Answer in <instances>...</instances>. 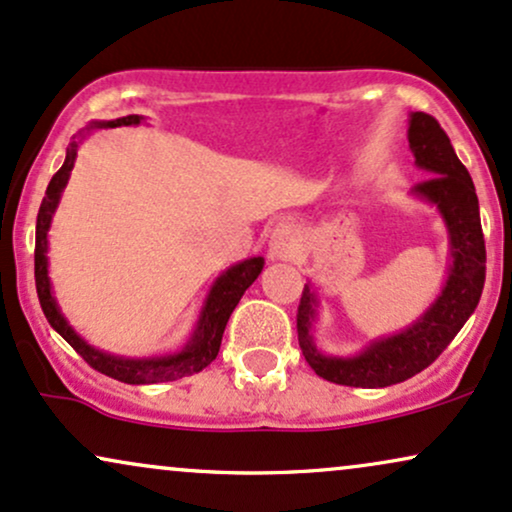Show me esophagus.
Listing matches in <instances>:
<instances>
[{"mask_svg": "<svg viewBox=\"0 0 512 512\" xmlns=\"http://www.w3.org/2000/svg\"><path fill=\"white\" fill-rule=\"evenodd\" d=\"M298 252V233L291 224H279L272 231V240H269V260L272 262H286L293 260Z\"/></svg>", "mask_w": 512, "mask_h": 512, "instance_id": "obj_1", "label": "esophagus"}]
</instances>
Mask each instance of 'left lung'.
Wrapping results in <instances>:
<instances>
[{"mask_svg": "<svg viewBox=\"0 0 512 512\" xmlns=\"http://www.w3.org/2000/svg\"><path fill=\"white\" fill-rule=\"evenodd\" d=\"M408 143L415 166L429 176L410 195L432 205L448 233L446 279L439 295L415 322L396 334L372 338L350 355L326 353L315 343L322 298L315 283L307 281L298 307V341L310 367L334 384L384 389L415 377L446 350L482 298L486 248L472 178L434 116L410 112Z\"/></svg>", "mask_w": 512, "mask_h": 512, "instance_id": "left-lung-1", "label": "left lung"}]
</instances>
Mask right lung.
I'll use <instances>...</instances> for the list:
<instances>
[{
	"label": "right lung",
	"instance_id": "1",
	"mask_svg": "<svg viewBox=\"0 0 512 512\" xmlns=\"http://www.w3.org/2000/svg\"><path fill=\"white\" fill-rule=\"evenodd\" d=\"M140 123H145V116L128 114L112 121H90L88 126L80 128V131L71 138L69 147H66L64 164H61V169L52 176V181H49L47 193L42 197V205L38 212V224H35V286H38V298L49 326H52V329L57 331V334L64 338V341L69 343L90 367H95L97 372L107 374V377H112L116 381H123V384L135 386L159 384V381H176L190 377V374L202 372V369L219 355L221 336H224L226 322H229L231 312L236 310L238 300L243 298V293L248 291L252 281H255L264 269V257H248V260H240L236 264H231L229 269H224V272L212 281V286H209L186 343L178 350H171V353L147 357L116 355L109 353V350L95 348L73 329L69 319L61 312L57 295H54L52 288V279H49L47 252L52 219L54 214H57L61 195H64L66 183H69L73 164H76L78 150L80 145H83V140L88 138L90 133L100 131V128L140 126Z\"/></svg>",
	"mask_w": 512,
	"mask_h": 512
}]
</instances>
